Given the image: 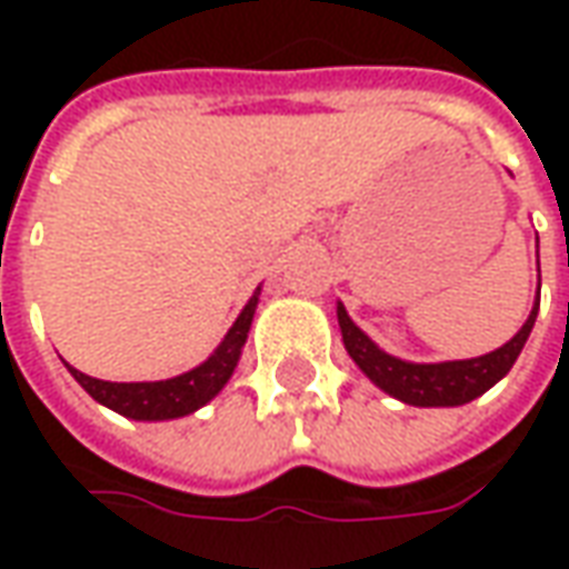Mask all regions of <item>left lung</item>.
<instances>
[{
	"mask_svg": "<svg viewBox=\"0 0 569 569\" xmlns=\"http://www.w3.org/2000/svg\"><path fill=\"white\" fill-rule=\"evenodd\" d=\"M539 301L530 310L527 322L518 329L512 341H506L497 350L476 359H453V362H406L371 341L357 322L347 317L345 305H338V326L345 335V347L350 359L366 371L371 383H378L383 393H390L399 402L418 408H448L466 406L476 396L488 393L493 383L509 375L518 353L525 350L530 329L537 322Z\"/></svg>",
	"mask_w": 569,
	"mask_h": 569,
	"instance_id": "obj_1",
	"label": "left lung"
}]
</instances>
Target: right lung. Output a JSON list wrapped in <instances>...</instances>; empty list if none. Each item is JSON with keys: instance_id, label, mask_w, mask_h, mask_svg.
Segmentation results:
<instances>
[{"instance_id": "add662e5", "label": "right lung", "mask_w": 569, "mask_h": 569, "mask_svg": "<svg viewBox=\"0 0 569 569\" xmlns=\"http://www.w3.org/2000/svg\"><path fill=\"white\" fill-rule=\"evenodd\" d=\"M259 305V289L256 296L249 298V305L240 310V317L234 326L228 329L222 338V345L212 350V357L207 362H200L198 369L176 375L167 381H142V383H116L91 378L84 371L67 366L69 375L88 390V393L100 402V406L112 408L118 415H124L130 420H173L186 418L191 411H198L200 406H207L212 396L222 390L228 378L234 375L240 350L247 345L249 326H252V313Z\"/></svg>"}]
</instances>
